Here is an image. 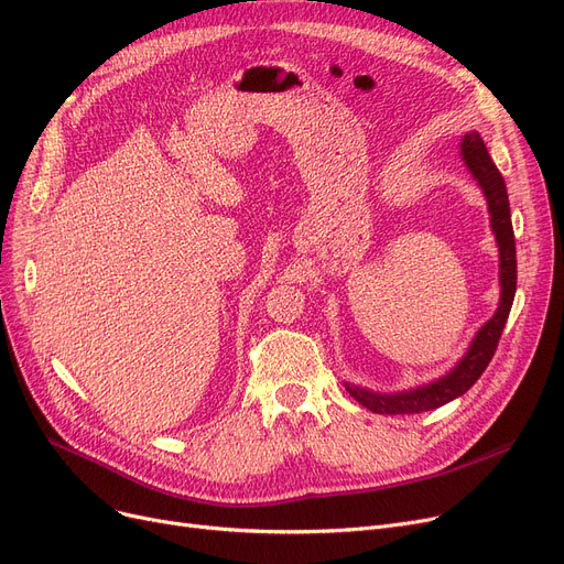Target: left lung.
<instances>
[{"label":"left lung","instance_id":"obj_1","mask_svg":"<svg viewBox=\"0 0 564 564\" xmlns=\"http://www.w3.org/2000/svg\"><path fill=\"white\" fill-rule=\"evenodd\" d=\"M459 155L487 200L489 226L498 247V283H500L498 308L476 332V336H473L470 345L464 351V357L446 375H441L427 383H421V387L381 393V391L359 387V383L343 381L347 393L375 413H391V416L393 413H421V411L438 409L443 404L453 402L455 398L464 395L489 366L514 302L517 247H514V230H512L506 181H502L500 171L491 162L480 132L470 130L462 137Z\"/></svg>","mask_w":564,"mask_h":564}]
</instances>
